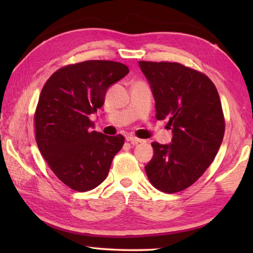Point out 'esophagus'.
Segmentation results:
<instances>
[{
	"label": "esophagus",
	"instance_id": "34e87169",
	"mask_svg": "<svg viewBox=\"0 0 253 253\" xmlns=\"http://www.w3.org/2000/svg\"><path fill=\"white\" fill-rule=\"evenodd\" d=\"M126 140L127 142H130L132 145H137L138 143L144 142V139H140V138H138V137H135V136H127Z\"/></svg>",
	"mask_w": 253,
	"mask_h": 253
}]
</instances>
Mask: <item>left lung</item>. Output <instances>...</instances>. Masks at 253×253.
I'll return each instance as SVG.
<instances>
[{"label":"left lung","instance_id":"1","mask_svg":"<svg viewBox=\"0 0 253 253\" xmlns=\"http://www.w3.org/2000/svg\"><path fill=\"white\" fill-rule=\"evenodd\" d=\"M155 98V117L172 128V144L153 142L145 166L154 187L185 190L211 165L223 140L225 121L215 85L207 75L178 62L139 61Z\"/></svg>","mask_w":253,"mask_h":253}]
</instances>
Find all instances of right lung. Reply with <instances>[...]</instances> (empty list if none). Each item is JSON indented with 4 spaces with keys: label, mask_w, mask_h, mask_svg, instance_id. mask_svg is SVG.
I'll return each mask as SVG.
<instances>
[{
    "label": "right lung",
    "mask_w": 253,
    "mask_h": 253,
    "mask_svg": "<svg viewBox=\"0 0 253 253\" xmlns=\"http://www.w3.org/2000/svg\"><path fill=\"white\" fill-rule=\"evenodd\" d=\"M129 69L121 62L87 60L60 68L42 88L36 113V140L42 156L60 181L77 192L104 182L123 135L91 130L92 113L104 105L110 84Z\"/></svg>",
    "instance_id": "add662e5"
}]
</instances>
